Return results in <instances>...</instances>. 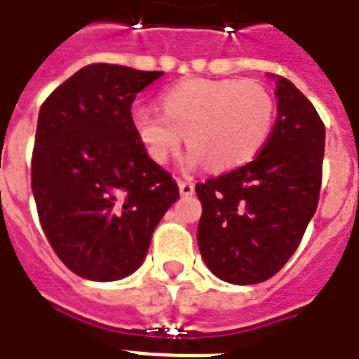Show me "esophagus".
<instances>
[{
  "label": "esophagus",
  "instance_id": "obj_1",
  "mask_svg": "<svg viewBox=\"0 0 359 359\" xmlns=\"http://www.w3.org/2000/svg\"><path fill=\"white\" fill-rule=\"evenodd\" d=\"M179 188H180V195H184V197L194 195L195 191V186L191 180H179Z\"/></svg>",
  "mask_w": 359,
  "mask_h": 359
}]
</instances>
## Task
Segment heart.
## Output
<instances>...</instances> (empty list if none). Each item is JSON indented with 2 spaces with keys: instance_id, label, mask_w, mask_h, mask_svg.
Wrapping results in <instances>:
<instances>
[{
  "instance_id": "1",
  "label": "heart",
  "mask_w": 359,
  "mask_h": 359,
  "mask_svg": "<svg viewBox=\"0 0 359 359\" xmlns=\"http://www.w3.org/2000/svg\"><path fill=\"white\" fill-rule=\"evenodd\" d=\"M164 114L136 109L134 130L156 164H165L186 142L188 164L212 171L236 170L264 149L275 125L276 104L256 81L188 79L162 95Z\"/></svg>"
}]
</instances>
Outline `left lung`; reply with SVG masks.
I'll list each match as a JSON object with an SVG mask.
<instances>
[{
	"label": "left lung",
	"mask_w": 359,
	"mask_h": 359,
	"mask_svg": "<svg viewBox=\"0 0 359 359\" xmlns=\"http://www.w3.org/2000/svg\"><path fill=\"white\" fill-rule=\"evenodd\" d=\"M278 116L255 160L197 182L203 205L197 241L221 280L258 284L295 252L319 203L325 123L285 77L276 81Z\"/></svg>",
	"instance_id": "8db88e82"
}]
</instances>
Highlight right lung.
<instances>
[{
  "label": "right lung",
  "instance_id": "right-lung-1",
  "mask_svg": "<svg viewBox=\"0 0 359 359\" xmlns=\"http://www.w3.org/2000/svg\"><path fill=\"white\" fill-rule=\"evenodd\" d=\"M162 74L88 64L40 107L31 164L38 219L64 265L88 280H119L138 269L179 199L130 114L136 95Z\"/></svg>",
  "mask_w": 359,
  "mask_h": 359
}]
</instances>
